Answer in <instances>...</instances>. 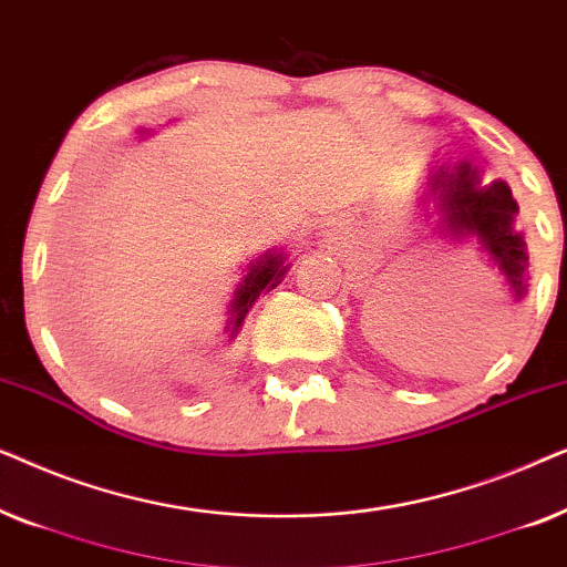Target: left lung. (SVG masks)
<instances>
[{"label": "left lung", "mask_w": 567, "mask_h": 567, "mask_svg": "<svg viewBox=\"0 0 567 567\" xmlns=\"http://www.w3.org/2000/svg\"><path fill=\"white\" fill-rule=\"evenodd\" d=\"M433 196L441 200L446 227L460 235H475L491 258L498 262L516 297L526 291V245L516 235L514 216L518 206L506 183H491L480 188L477 169L467 162L454 169L439 167L431 183Z\"/></svg>", "instance_id": "8db88e82"}]
</instances>
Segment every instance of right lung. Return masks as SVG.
<instances>
[{
  "mask_svg": "<svg viewBox=\"0 0 567 567\" xmlns=\"http://www.w3.org/2000/svg\"><path fill=\"white\" fill-rule=\"evenodd\" d=\"M286 274L284 258L281 255H268L258 262H252L250 274L245 276V281L239 284L237 297H235V307H231V332H237L239 324H243L247 309L252 307V301L260 297L262 289H274L276 284H281V278Z\"/></svg>",
  "mask_w": 567,
  "mask_h": 567,
  "instance_id": "1",
  "label": "right lung"
}]
</instances>
